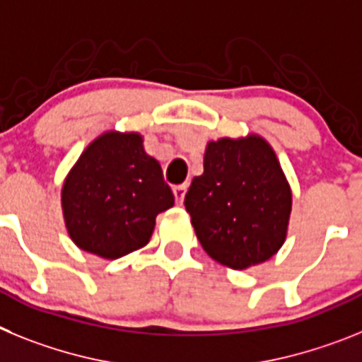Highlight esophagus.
<instances>
[{
	"label": "esophagus",
	"mask_w": 362,
	"mask_h": 362,
	"mask_svg": "<svg viewBox=\"0 0 362 362\" xmlns=\"http://www.w3.org/2000/svg\"><path fill=\"white\" fill-rule=\"evenodd\" d=\"M185 191H187V184L177 185V187H175V189H173V194H175V200H177V204H182V202H184Z\"/></svg>",
	"instance_id": "1"
}]
</instances>
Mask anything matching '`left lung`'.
<instances>
[{
  "label": "left lung",
  "mask_w": 362,
  "mask_h": 362,
  "mask_svg": "<svg viewBox=\"0 0 362 362\" xmlns=\"http://www.w3.org/2000/svg\"><path fill=\"white\" fill-rule=\"evenodd\" d=\"M184 204L207 255L231 269H247L284 244L291 187L262 136L218 138L207 142L204 173L193 178Z\"/></svg>",
  "instance_id": "1"
}]
</instances>
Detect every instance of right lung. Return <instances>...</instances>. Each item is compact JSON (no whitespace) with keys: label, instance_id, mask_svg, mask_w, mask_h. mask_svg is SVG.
I'll return each instance as SVG.
<instances>
[{"label":"right lung","instance_id":"obj_1","mask_svg":"<svg viewBox=\"0 0 362 362\" xmlns=\"http://www.w3.org/2000/svg\"><path fill=\"white\" fill-rule=\"evenodd\" d=\"M175 204L140 133L107 131L87 146L62 187L67 233L80 250L120 259L144 247L156 215Z\"/></svg>","mask_w":362,"mask_h":362}]
</instances>
